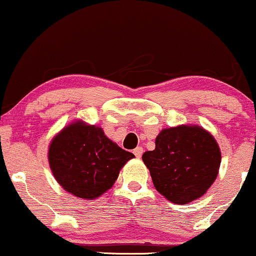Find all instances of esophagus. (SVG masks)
I'll return each mask as SVG.
<instances>
[{"mask_svg": "<svg viewBox=\"0 0 256 256\" xmlns=\"http://www.w3.org/2000/svg\"><path fill=\"white\" fill-rule=\"evenodd\" d=\"M134 152V155L136 157H138V158H140V157H141L142 154H143V148H142V146H138V148L134 149V152Z\"/></svg>", "mask_w": 256, "mask_h": 256, "instance_id": "1", "label": "esophagus"}]
</instances>
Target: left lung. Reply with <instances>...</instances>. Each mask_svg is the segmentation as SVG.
<instances>
[{"label":"left lung","instance_id":"obj_1","mask_svg":"<svg viewBox=\"0 0 256 256\" xmlns=\"http://www.w3.org/2000/svg\"><path fill=\"white\" fill-rule=\"evenodd\" d=\"M156 148L142 160L156 190L174 204L202 197L218 176L222 154L213 136L198 126L163 129Z\"/></svg>","mask_w":256,"mask_h":256}]
</instances>
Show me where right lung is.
Wrapping results in <instances>:
<instances>
[{"label": "right lung", "mask_w": 256, "mask_h": 256, "mask_svg": "<svg viewBox=\"0 0 256 256\" xmlns=\"http://www.w3.org/2000/svg\"><path fill=\"white\" fill-rule=\"evenodd\" d=\"M96 126L74 122L52 140L48 163L59 184L79 198L94 199L113 186L130 158Z\"/></svg>", "instance_id": "obj_1"}]
</instances>
